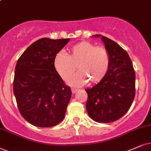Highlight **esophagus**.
Masks as SVG:
<instances>
[{"mask_svg":"<svg viewBox=\"0 0 151 151\" xmlns=\"http://www.w3.org/2000/svg\"><path fill=\"white\" fill-rule=\"evenodd\" d=\"M78 91V89H76V88H72V94H74V93H76Z\"/></svg>","mask_w":151,"mask_h":151,"instance_id":"esophagus-1","label":"esophagus"}]
</instances>
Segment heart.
<instances>
[{"label": "heart", "instance_id": "obj_1", "mask_svg": "<svg viewBox=\"0 0 151 151\" xmlns=\"http://www.w3.org/2000/svg\"><path fill=\"white\" fill-rule=\"evenodd\" d=\"M110 58L107 50L88 42H81L72 46L68 54L59 52L55 56L53 65L62 79H67L75 70L79 72L68 80L72 86L84 85L87 80L97 83L105 77L109 68Z\"/></svg>", "mask_w": 151, "mask_h": 151}]
</instances>
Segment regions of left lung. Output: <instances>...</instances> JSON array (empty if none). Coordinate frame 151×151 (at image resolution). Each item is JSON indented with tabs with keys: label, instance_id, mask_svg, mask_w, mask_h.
I'll return each mask as SVG.
<instances>
[{
	"label": "left lung",
	"instance_id": "1",
	"mask_svg": "<svg viewBox=\"0 0 151 151\" xmlns=\"http://www.w3.org/2000/svg\"><path fill=\"white\" fill-rule=\"evenodd\" d=\"M109 55L108 72L102 81L90 88L86 108L88 114L98 123L117 121L127 113L135 96V72L128 53L115 42L101 35Z\"/></svg>",
	"mask_w": 151,
	"mask_h": 151
}]
</instances>
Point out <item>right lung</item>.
<instances>
[{
    "mask_svg": "<svg viewBox=\"0 0 151 151\" xmlns=\"http://www.w3.org/2000/svg\"><path fill=\"white\" fill-rule=\"evenodd\" d=\"M69 41L42 38L17 60L13 92L21 115L36 127L55 126L65 117L72 91L56 72L53 60Z\"/></svg>",
    "mask_w": 151,
    "mask_h": 151,
    "instance_id": "right-lung-1",
    "label": "right lung"
}]
</instances>
